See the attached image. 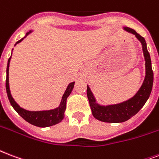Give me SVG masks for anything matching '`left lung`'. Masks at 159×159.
I'll return each mask as SVG.
<instances>
[{
    "label": "left lung",
    "instance_id": "8db88e82",
    "mask_svg": "<svg viewBox=\"0 0 159 159\" xmlns=\"http://www.w3.org/2000/svg\"><path fill=\"white\" fill-rule=\"evenodd\" d=\"M123 29L129 33L135 35L138 40L141 42L144 59H145L146 75H145V78H144L141 88H139L138 93L133 96V98H131L130 99L125 102L113 104V105L102 106L98 103L96 102V99L90 88L88 86L87 95H88V101H89L93 117H95L96 119L102 121V122H105V123H123L127 120L130 119L131 117L137 114L139 112V110L143 107L144 104L146 103L152 92V83H153V72H152L149 52H148L147 49V43L143 37L140 36L139 33H137L133 29H131L129 27H124Z\"/></svg>",
    "mask_w": 159,
    "mask_h": 159
}]
</instances>
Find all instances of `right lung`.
Wrapping results in <instances>:
<instances>
[{
  "mask_svg": "<svg viewBox=\"0 0 159 159\" xmlns=\"http://www.w3.org/2000/svg\"><path fill=\"white\" fill-rule=\"evenodd\" d=\"M32 31H30L29 32L26 34V36H24L23 38L19 40L18 42L15 44H18L19 42L22 41L27 35L31 33ZM13 50V49H12ZM11 57L8 59V62H7V80H6V89H7V93L8 99H9L11 105L13 107V108L15 109L18 114L20 115V117L26 120V122H28L29 123H31L32 125L36 126V127H40V128H46V127H50V126L55 125L57 124L60 122H61V120L64 118V112L66 110V99L69 97V95L71 94V91L74 88L75 82H72L71 83H69L67 86L65 93H64L62 98L61 101V103L58 107L55 109H52V110H46V111H28L26 109L20 107L15 100L13 99L11 94V91H10L9 87V66H10V61H11Z\"/></svg>",
  "mask_w": 159,
  "mask_h": 159,
  "instance_id": "right-lung-1",
  "label": "right lung"
}]
</instances>
